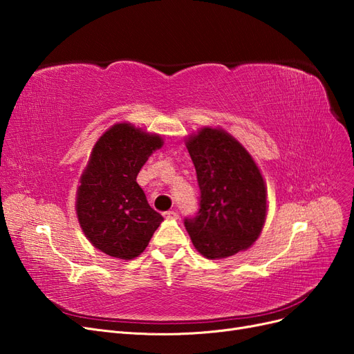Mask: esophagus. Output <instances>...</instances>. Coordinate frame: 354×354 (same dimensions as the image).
Masks as SVG:
<instances>
[{
	"label": "esophagus",
	"instance_id": "1",
	"mask_svg": "<svg viewBox=\"0 0 354 354\" xmlns=\"http://www.w3.org/2000/svg\"><path fill=\"white\" fill-rule=\"evenodd\" d=\"M164 217L168 220H174V218H178V214L176 211H165Z\"/></svg>",
	"mask_w": 354,
	"mask_h": 354
}]
</instances>
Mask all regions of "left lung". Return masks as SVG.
<instances>
[{
  "label": "left lung",
  "mask_w": 354,
  "mask_h": 354,
  "mask_svg": "<svg viewBox=\"0 0 354 354\" xmlns=\"http://www.w3.org/2000/svg\"><path fill=\"white\" fill-rule=\"evenodd\" d=\"M201 190L199 208L185 218L195 248L226 259L250 248L266 218V186L251 155L223 130L203 128L187 140Z\"/></svg>",
  "instance_id": "8db88e82"
}]
</instances>
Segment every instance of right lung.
Returning <instances> with one entry per match:
<instances>
[{
    "label": "right lung",
    "instance_id": "right-lung-1",
    "mask_svg": "<svg viewBox=\"0 0 354 354\" xmlns=\"http://www.w3.org/2000/svg\"><path fill=\"white\" fill-rule=\"evenodd\" d=\"M162 138L116 124L95 143L77 194L85 236L102 252L131 260L140 255L162 216L146 199L137 174Z\"/></svg>",
    "mask_w": 354,
    "mask_h": 354
}]
</instances>
